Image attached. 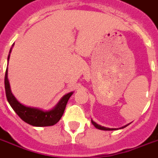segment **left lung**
Segmentation results:
<instances>
[{
	"instance_id": "8db88e82",
	"label": "left lung",
	"mask_w": 158,
	"mask_h": 158,
	"mask_svg": "<svg viewBox=\"0 0 158 158\" xmlns=\"http://www.w3.org/2000/svg\"><path fill=\"white\" fill-rule=\"evenodd\" d=\"M91 123H92L93 125L96 127V129H101V130H115L116 129H110V128H106V127H104V126H101V125H100V124H98V123H96V122H94L93 120H91ZM126 126H128V125L123 126V127H122V129H123V128H125Z\"/></svg>"
}]
</instances>
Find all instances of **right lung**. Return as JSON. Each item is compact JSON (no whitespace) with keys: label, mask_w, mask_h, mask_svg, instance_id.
Segmentation results:
<instances>
[{"label":"right lung","mask_w":158,"mask_h":158,"mask_svg":"<svg viewBox=\"0 0 158 158\" xmlns=\"http://www.w3.org/2000/svg\"><path fill=\"white\" fill-rule=\"evenodd\" d=\"M10 51H11V48H10ZM9 58L10 54L8 56V61H9ZM7 75H8V71L6 69V75H5V90H6L7 101L15 112L19 115L22 120L35 127L54 125L60 120V118H62V114L64 113L68 100L73 95V92L68 93L67 95H65L60 100L59 102L57 104V106L51 110L44 111L40 109L28 107L19 103L15 99L14 95L12 94Z\"/></svg>","instance_id":"right-lung-1"}]
</instances>
